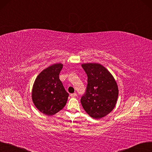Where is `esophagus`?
Listing matches in <instances>:
<instances>
[{
  "label": "esophagus",
  "mask_w": 152,
  "mask_h": 152,
  "mask_svg": "<svg viewBox=\"0 0 152 152\" xmlns=\"http://www.w3.org/2000/svg\"><path fill=\"white\" fill-rule=\"evenodd\" d=\"M77 94L76 93H74V94H70V96H72V97H75V96H77Z\"/></svg>",
  "instance_id": "1"
}]
</instances>
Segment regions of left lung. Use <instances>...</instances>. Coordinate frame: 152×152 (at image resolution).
Masks as SVG:
<instances>
[{"label":"left lung","mask_w":152,"mask_h":152,"mask_svg":"<svg viewBox=\"0 0 152 152\" xmlns=\"http://www.w3.org/2000/svg\"><path fill=\"white\" fill-rule=\"evenodd\" d=\"M82 68L87 75V86L80 102L90 117L99 119L106 116L114 108L118 96L117 84L104 66L85 64Z\"/></svg>","instance_id":"obj_1"}]
</instances>
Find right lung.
Here are the masks:
<instances>
[{
	"label": "right lung",
	"mask_w": 152,
	"mask_h": 152,
	"mask_svg": "<svg viewBox=\"0 0 152 152\" xmlns=\"http://www.w3.org/2000/svg\"><path fill=\"white\" fill-rule=\"evenodd\" d=\"M63 67L56 64L41 72L36 78L32 88V97L35 106L47 115H53L64 107L69 96L59 74Z\"/></svg>",
	"instance_id": "add662e5"
}]
</instances>
